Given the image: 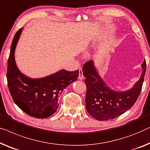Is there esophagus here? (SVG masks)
Listing matches in <instances>:
<instances>
[{
  "label": "esophagus",
  "mask_w": 150,
  "mask_h": 150,
  "mask_svg": "<svg viewBox=\"0 0 150 150\" xmlns=\"http://www.w3.org/2000/svg\"><path fill=\"white\" fill-rule=\"evenodd\" d=\"M84 78L83 73H82V68H79V80H82Z\"/></svg>",
  "instance_id": "34e87169"
}]
</instances>
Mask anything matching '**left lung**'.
Listing matches in <instances>:
<instances>
[{
	"label": "left lung",
	"instance_id": "1",
	"mask_svg": "<svg viewBox=\"0 0 150 150\" xmlns=\"http://www.w3.org/2000/svg\"><path fill=\"white\" fill-rule=\"evenodd\" d=\"M141 78L133 88L125 91L110 89L95 68L93 61H88L82 68L86 86V109L98 120H112L130 109L137 100L144 80L146 62L142 63Z\"/></svg>",
	"mask_w": 150,
	"mask_h": 150
}]
</instances>
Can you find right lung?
<instances>
[{"instance_id": "obj_1", "label": "right lung", "mask_w": 150, "mask_h": 150, "mask_svg": "<svg viewBox=\"0 0 150 150\" xmlns=\"http://www.w3.org/2000/svg\"><path fill=\"white\" fill-rule=\"evenodd\" d=\"M22 31L20 28L13 39L8 59V87L15 103L22 111L36 118L53 115L59 106L58 99L62 91L77 80L79 71L61 70L41 79H30L23 75L15 61V49Z\"/></svg>"}]
</instances>
